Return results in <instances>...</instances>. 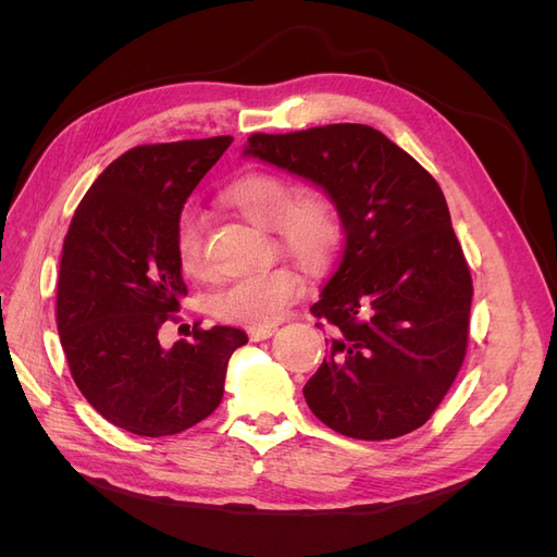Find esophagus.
I'll return each mask as SVG.
<instances>
[{
	"label": "esophagus",
	"instance_id": "1",
	"mask_svg": "<svg viewBox=\"0 0 557 557\" xmlns=\"http://www.w3.org/2000/svg\"><path fill=\"white\" fill-rule=\"evenodd\" d=\"M276 332L274 325H262V327H248V336L250 342H262V339H269Z\"/></svg>",
	"mask_w": 557,
	"mask_h": 557
}]
</instances>
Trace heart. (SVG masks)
<instances>
[{
	"instance_id": "heart-1",
	"label": "heart",
	"mask_w": 557,
	"mask_h": 557,
	"mask_svg": "<svg viewBox=\"0 0 557 557\" xmlns=\"http://www.w3.org/2000/svg\"><path fill=\"white\" fill-rule=\"evenodd\" d=\"M227 205L262 230L278 232L281 244L309 269H325L339 250L342 221L334 201L323 190L293 197V185L278 174L252 172L225 190ZM174 250L181 272L190 278L209 274L205 227L193 211H183L174 227ZM301 290V278L290 267H274L242 276L209 297V309L225 323L262 327L288 309Z\"/></svg>"
}]
</instances>
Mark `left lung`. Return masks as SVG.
Masks as SVG:
<instances>
[{
    "instance_id": "obj_1",
    "label": "left lung",
    "mask_w": 557,
    "mask_h": 557,
    "mask_svg": "<svg viewBox=\"0 0 557 557\" xmlns=\"http://www.w3.org/2000/svg\"><path fill=\"white\" fill-rule=\"evenodd\" d=\"M244 156L318 185L344 227L342 260L311 307L332 336L305 385L309 409L367 442L425 425L462 367L474 293L440 183L356 123L250 134Z\"/></svg>"
}]
</instances>
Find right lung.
Returning a JSON list of instances; mask_svg holds the SVG:
<instances>
[{
    "mask_svg": "<svg viewBox=\"0 0 557 557\" xmlns=\"http://www.w3.org/2000/svg\"><path fill=\"white\" fill-rule=\"evenodd\" d=\"M232 137L127 150L97 176L66 230L58 332L92 409L139 436L178 434L215 411L237 327H193L164 348L160 327L188 295L174 250L185 199Z\"/></svg>",
    "mask_w": 557,
    "mask_h": 557,
    "instance_id": "1",
    "label": "right lung"
}]
</instances>
